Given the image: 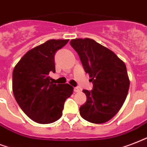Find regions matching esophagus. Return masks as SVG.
I'll use <instances>...</instances> for the list:
<instances>
[{
  "mask_svg": "<svg viewBox=\"0 0 147 147\" xmlns=\"http://www.w3.org/2000/svg\"><path fill=\"white\" fill-rule=\"evenodd\" d=\"M74 92H76V93H78V92L80 91V89L79 87H74Z\"/></svg>",
  "mask_w": 147,
  "mask_h": 147,
  "instance_id": "34e87169",
  "label": "esophagus"
}]
</instances>
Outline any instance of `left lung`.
Segmentation results:
<instances>
[{"instance_id":"obj_1","label":"left lung","mask_w":147,"mask_h":147,"mask_svg":"<svg viewBox=\"0 0 147 147\" xmlns=\"http://www.w3.org/2000/svg\"><path fill=\"white\" fill-rule=\"evenodd\" d=\"M70 45L94 84L91 91L83 90L86 101L80 107V114L93 123L107 122L119 112L127 98L129 79L126 64L114 52L90 38L73 39Z\"/></svg>"}]
</instances>
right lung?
I'll return each mask as SVG.
<instances>
[{
    "mask_svg": "<svg viewBox=\"0 0 147 147\" xmlns=\"http://www.w3.org/2000/svg\"><path fill=\"white\" fill-rule=\"evenodd\" d=\"M69 40H49L23 56L13 71L12 90L18 105L27 117L40 124H48L62 116L66 99L73 94L70 84L50 81L55 72L54 55Z\"/></svg>",
    "mask_w": 147,
    "mask_h": 147,
    "instance_id": "add662e5",
    "label": "right lung"
}]
</instances>
